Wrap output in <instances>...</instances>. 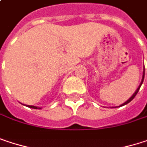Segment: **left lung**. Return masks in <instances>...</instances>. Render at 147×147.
<instances>
[{
  "label": "left lung",
  "mask_w": 147,
  "mask_h": 147,
  "mask_svg": "<svg viewBox=\"0 0 147 147\" xmlns=\"http://www.w3.org/2000/svg\"><path fill=\"white\" fill-rule=\"evenodd\" d=\"M144 77H145V66L143 67V75H142V79H141V82H140V83L139 87L137 88V89L135 90V92H134V93L133 94L132 96H131V97H130V98H129V100H127L126 102H124L123 104H122L121 105H119V107H120V106H123V105H127L128 103L130 102L131 100H133V99H134V97L136 96L137 93L139 92V90H140V86H141V85H142V83H143V81H144Z\"/></svg>",
  "instance_id": "obj_1"
}]
</instances>
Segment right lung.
Listing matches in <instances>:
<instances>
[{"mask_svg":"<svg viewBox=\"0 0 147 147\" xmlns=\"http://www.w3.org/2000/svg\"><path fill=\"white\" fill-rule=\"evenodd\" d=\"M26 106L27 107H30V108H32V109H42V107H38V106H35V105H26Z\"/></svg>","mask_w":147,"mask_h":147,"instance_id":"obj_1","label":"right lung"}]
</instances>
